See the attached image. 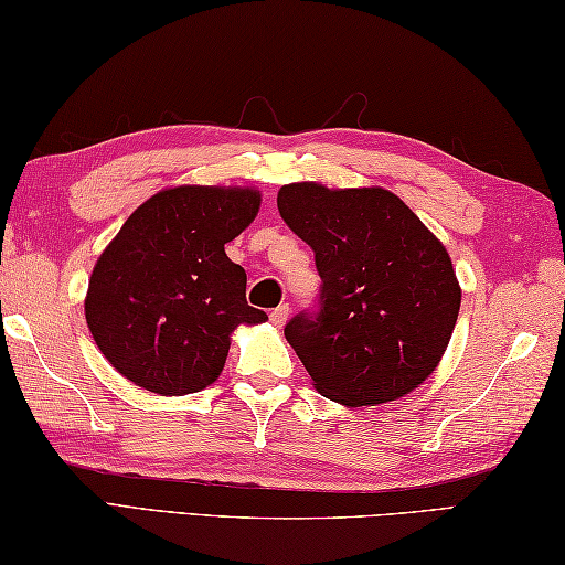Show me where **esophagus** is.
<instances>
[{
  "label": "esophagus",
  "mask_w": 565,
  "mask_h": 565,
  "mask_svg": "<svg viewBox=\"0 0 565 565\" xmlns=\"http://www.w3.org/2000/svg\"><path fill=\"white\" fill-rule=\"evenodd\" d=\"M287 317H290V307L280 305V307H275V310L270 312V322H273L275 327H282V324L287 322Z\"/></svg>",
  "instance_id": "esophagus-1"
}]
</instances>
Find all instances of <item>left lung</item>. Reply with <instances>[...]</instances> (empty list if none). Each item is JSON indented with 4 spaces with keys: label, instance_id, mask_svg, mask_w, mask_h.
<instances>
[{
    "label": "left lung",
    "instance_id": "8db88e82",
    "mask_svg": "<svg viewBox=\"0 0 565 565\" xmlns=\"http://www.w3.org/2000/svg\"><path fill=\"white\" fill-rule=\"evenodd\" d=\"M278 209L322 278L319 312L285 327L312 386L351 408L418 388L438 369L462 300L443 243L381 186L285 184Z\"/></svg>",
    "mask_w": 565,
    "mask_h": 565
}]
</instances>
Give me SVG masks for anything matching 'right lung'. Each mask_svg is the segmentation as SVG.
Returning <instances> with one entry per match:
<instances>
[{"label":"right lung","instance_id":"right-lung-1","mask_svg":"<svg viewBox=\"0 0 565 565\" xmlns=\"http://www.w3.org/2000/svg\"><path fill=\"white\" fill-rule=\"evenodd\" d=\"M253 186L157 191L95 263L85 322L117 374L159 396L214 383L231 334L268 315L246 302V270L226 255L260 209Z\"/></svg>","mask_w":565,"mask_h":565}]
</instances>
